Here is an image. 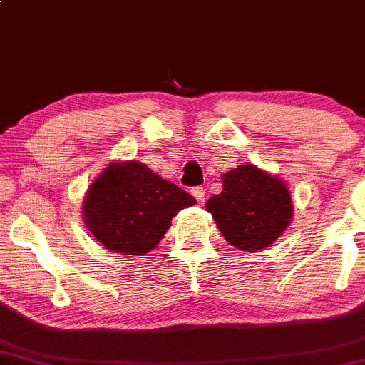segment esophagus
<instances>
[{"mask_svg": "<svg viewBox=\"0 0 365 365\" xmlns=\"http://www.w3.org/2000/svg\"><path fill=\"white\" fill-rule=\"evenodd\" d=\"M192 195H194L195 199L199 200V202H202L204 197H206V188H204V187H195V188H192Z\"/></svg>", "mask_w": 365, "mask_h": 365, "instance_id": "34e87169", "label": "esophagus"}]
</instances>
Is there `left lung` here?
Returning <instances> with one entry per match:
<instances>
[{
	"label": "left lung",
	"instance_id": "obj_1",
	"mask_svg": "<svg viewBox=\"0 0 365 365\" xmlns=\"http://www.w3.org/2000/svg\"><path fill=\"white\" fill-rule=\"evenodd\" d=\"M206 209L228 244L247 252L266 249L287 230L293 204L287 183L255 165H240L223 175V190Z\"/></svg>",
	"mask_w": 365,
	"mask_h": 365
}]
</instances>
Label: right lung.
<instances>
[{
  "label": "right lung",
  "instance_id": "1",
  "mask_svg": "<svg viewBox=\"0 0 365 365\" xmlns=\"http://www.w3.org/2000/svg\"><path fill=\"white\" fill-rule=\"evenodd\" d=\"M195 199L137 161L111 163L83 199V221L111 252L148 254L165 237L171 217Z\"/></svg>",
  "mask_w": 365,
  "mask_h": 365
}]
</instances>
